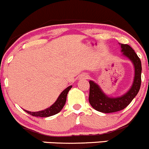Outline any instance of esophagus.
<instances>
[{
    "label": "esophagus",
    "mask_w": 149,
    "mask_h": 149,
    "mask_svg": "<svg viewBox=\"0 0 149 149\" xmlns=\"http://www.w3.org/2000/svg\"><path fill=\"white\" fill-rule=\"evenodd\" d=\"M84 77L86 78V79H87V78L89 77V76H88V75H84Z\"/></svg>",
    "instance_id": "1"
}]
</instances>
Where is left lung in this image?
<instances>
[{"label":"left lung","instance_id":"1","mask_svg":"<svg viewBox=\"0 0 149 149\" xmlns=\"http://www.w3.org/2000/svg\"><path fill=\"white\" fill-rule=\"evenodd\" d=\"M121 45L122 55L132 62L134 67V77L129 91L119 97L107 96L101 87L94 81L89 80V102L95 110L103 113H112L126 108L137 95L141 83V62L134 50L126 44Z\"/></svg>","mask_w":149,"mask_h":149}]
</instances>
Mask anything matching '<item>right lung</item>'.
<instances>
[{
  "mask_svg": "<svg viewBox=\"0 0 149 149\" xmlns=\"http://www.w3.org/2000/svg\"><path fill=\"white\" fill-rule=\"evenodd\" d=\"M72 87V86L70 85L68 87H67L65 90H63L61 92V94L59 95L58 98L55 101V103L50 106L48 108L42 110V111H36V112H32V111H27V110L24 109L25 112H27L29 114L32 115L33 116H38V117H48V116H53V115L56 114V113H59L62 109L64 106L67 100V96L69 91L70 89Z\"/></svg>",
  "mask_w": 149,
  "mask_h": 149,
  "instance_id": "1",
  "label": "right lung"
}]
</instances>
